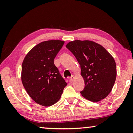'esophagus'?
Segmentation results:
<instances>
[{
  "label": "esophagus",
  "instance_id": "34e87169",
  "mask_svg": "<svg viewBox=\"0 0 133 133\" xmlns=\"http://www.w3.org/2000/svg\"><path fill=\"white\" fill-rule=\"evenodd\" d=\"M74 78H75V76H74V75H72V76H71V77H70V78H69V82H70V83H73Z\"/></svg>",
  "mask_w": 133,
  "mask_h": 133
}]
</instances>
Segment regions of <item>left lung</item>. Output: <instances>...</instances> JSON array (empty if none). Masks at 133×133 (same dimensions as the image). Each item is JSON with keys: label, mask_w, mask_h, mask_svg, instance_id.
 <instances>
[{"label": "left lung", "mask_w": 133, "mask_h": 133, "mask_svg": "<svg viewBox=\"0 0 133 133\" xmlns=\"http://www.w3.org/2000/svg\"><path fill=\"white\" fill-rule=\"evenodd\" d=\"M66 48L73 54L81 67L85 87L80 92L83 97L93 102L105 98L115 83V60L102 45L91 40H76Z\"/></svg>", "instance_id": "obj_1"}]
</instances>
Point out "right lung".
<instances>
[{"label": "right lung", "mask_w": 133, "mask_h": 133, "mask_svg": "<svg viewBox=\"0 0 133 133\" xmlns=\"http://www.w3.org/2000/svg\"><path fill=\"white\" fill-rule=\"evenodd\" d=\"M64 43L59 40L40 43L29 51L22 63V84L31 99L43 106L57 103L67 84L54 64Z\"/></svg>", "instance_id": "right-lung-1"}]
</instances>
